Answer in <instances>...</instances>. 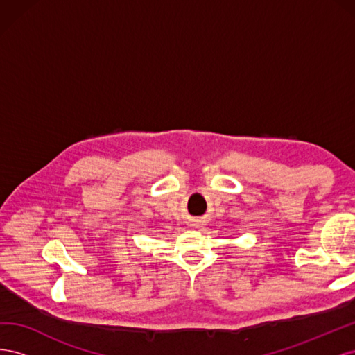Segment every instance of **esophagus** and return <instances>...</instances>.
<instances>
[{"label": "esophagus", "instance_id": "esophagus-1", "mask_svg": "<svg viewBox=\"0 0 355 355\" xmlns=\"http://www.w3.org/2000/svg\"><path fill=\"white\" fill-rule=\"evenodd\" d=\"M192 227H200V222L194 220V223H192Z\"/></svg>", "mask_w": 355, "mask_h": 355}]
</instances>
